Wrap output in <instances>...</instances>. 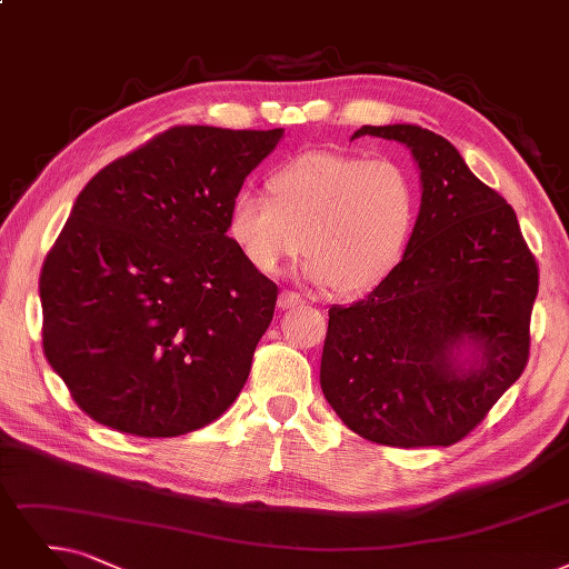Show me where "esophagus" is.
<instances>
[{"mask_svg":"<svg viewBox=\"0 0 569 569\" xmlns=\"http://www.w3.org/2000/svg\"><path fill=\"white\" fill-rule=\"evenodd\" d=\"M301 303H303V297H301V293H297V291H282L280 297H278V308H282V310L297 308Z\"/></svg>","mask_w":569,"mask_h":569,"instance_id":"esophagus-1","label":"esophagus"}]
</instances>
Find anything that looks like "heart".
Instances as JSON below:
<instances>
[{
    "label": "heart",
    "instance_id": "obj_1",
    "mask_svg": "<svg viewBox=\"0 0 569 569\" xmlns=\"http://www.w3.org/2000/svg\"><path fill=\"white\" fill-rule=\"evenodd\" d=\"M270 198L240 191L229 236L247 263L278 276L308 254L306 278L352 297L378 287L399 266L418 223L413 174L392 158L306 151L268 179Z\"/></svg>",
    "mask_w": 569,
    "mask_h": 569
}]
</instances>
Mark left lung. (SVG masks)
<instances>
[{
    "instance_id": "left-lung-1",
    "label": "left lung",
    "mask_w": 569,
    "mask_h": 569,
    "mask_svg": "<svg viewBox=\"0 0 569 569\" xmlns=\"http://www.w3.org/2000/svg\"><path fill=\"white\" fill-rule=\"evenodd\" d=\"M361 134L411 149L422 200L399 266L329 310L322 392L373 443L452 446L526 369L539 268L513 208L441 134L411 123L361 126L352 140Z\"/></svg>"
}]
</instances>
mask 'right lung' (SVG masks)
<instances>
[{"label": "right lung", "instance_id": "1", "mask_svg": "<svg viewBox=\"0 0 569 569\" xmlns=\"http://www.w3.org/2000/svg\"><path fill=\"white\" fill-rule=\"evenodd\" d=\"M282 132L174 126L83 187L39 297L43 355L88 418L168 439L236 401L278 284L226 231Z\"/></svg>", "mask_w": 569, "mask_h": 569}]
</instances>
